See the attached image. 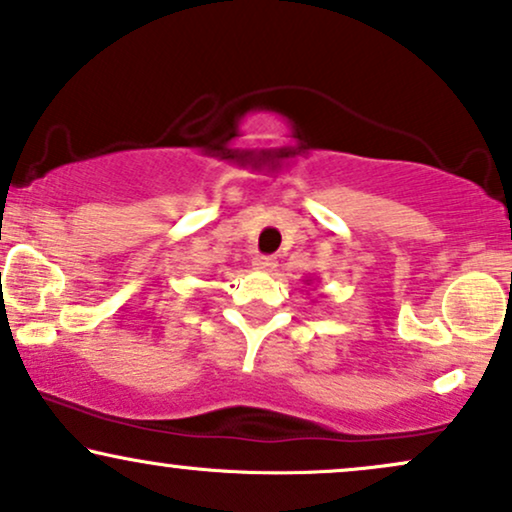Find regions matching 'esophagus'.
<instances>
[{"label":"esophagus","instance_id":"esophagus-1","mask_svg":"<svg viewBox=\"0 0 512 512\" xmlns=\"http://www.w3.org/2000/svg\"><path fill=\"white\" fill-rule=\"evenodd\" d=\"M252 267L260 269V272H274V269H276V260H274V257L260 255V257H255V260H252Z\"/></svg>","mask_w":512,"mask_h":512}]
</instances>
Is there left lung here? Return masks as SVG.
<instances>
[{
  "label": "left lung",
  "mask_w": 512,
  "mask_h": 512,
  "mask_svg": "<svg viewBox=\"0 0 512 512\" xmlns=\"http://www.w3.org/2000/svg\"><path fill=\"white\" fill-rule=\"evenodd\" d=\"M307 281H312V279H307Z\"/></svg>",
  "instance_id": "left-lung-1"
}]
</instances>
